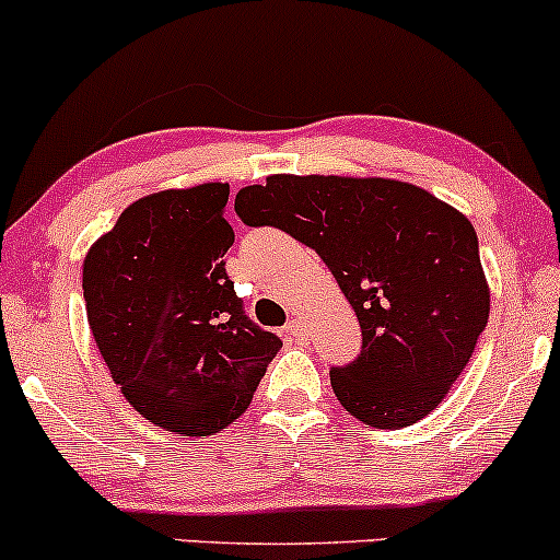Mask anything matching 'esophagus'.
<instances>
[{
  "label": "esophagus",
  "mask_w": 560,
  "mask_h": 560,
  "mask_svg": "<svg viewBox=\"0 0 560 560\" xmlns=\"http://www.w3.org/2000/svg\"><path fill=\"white\" fill-rule=\"evenodd\" d=\"M285 332H288V336L293 338V341H304V338H306V332H304V325H301L299 319H291V323L285 325Z\"/></svg>",
  "instance_id": "esophagus-1"
}]
</instances>
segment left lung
I'll list each match as a JSON object with an SVG mask.
<instances>
[{"instance_id":"1","label":"left lung","mask_w":560,"mask_h":560,"mask_svg":"<svg viewBox=\"0 0 560 560\" xmlns=\"http://www.w3.org/2000/svg\"><path fill=\"white\" fill-rule=\"evenodd\" d=\"M235 211L317 250L357 312L360 357L330 370L343 410L405 429L447 397L489 319L479 237L460 211L410 182L323 174H272L243 187Z\"/></svg>"}]
</instances>
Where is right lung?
<instances>
[{"label": "right lung", "mask_w": 560, "mask_h": 560, "mask_svg": "<svg viewBox=\"0 0 560 560\" xmlns=\"http://www.w3.org/2000/svg\"><path fill=\"white\" fill-rule=\"evenodd\" d=\"M228 198L224 182L144 196L84 259L86 319L113 381L144 420L185 436L241 418L282 347L224 269Z\"/></svg>", "instance_id": "right-lung-1"}]
</instances>
